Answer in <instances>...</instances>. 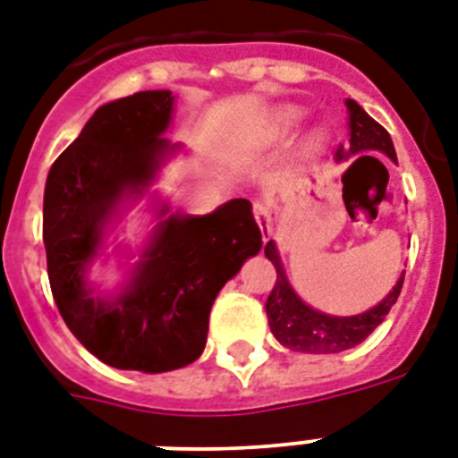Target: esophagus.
I'll return each mask as SVG.
<instances>
[{"label":"esophagus","instance_id":"1","mask_svg":"<svg viewBox=\"0 0 458 458\" xmlns=\"http://www.w3.org/2000/svg\"><path fill=\"white\" fill-rule=\"evenodd\" d=\"M252 215H255V222H258L259 229H262L265 241H269V236H272V226H269V215H267V206L262 200H255V203H252Z\"/></svg>","mask_w":458,"mask_h":458}]
</instances>
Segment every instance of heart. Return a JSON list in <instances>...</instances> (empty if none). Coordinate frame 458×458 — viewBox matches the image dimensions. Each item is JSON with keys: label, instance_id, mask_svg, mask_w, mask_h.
Segmentation results:
<instances>
[{"label": "heart", "instance_id": "obj_1", "mask_svg": "<svg viewBox=\"0 0 458 458\" xmlns=\"http://www.w3.org/2000/svg\"><path fill=\"white\" fill-rule=\"evenodd\" d=\"M300 118H302V115H300V111H286V113H284V115L276 120V125H274V130H272L274 139H276V141H281V144H286L288 139H291L293 131H295V127H298ZM321 144H324V137H321V134H312V137L305 141L307 156H312V153L319 151Z\"/></svg>", "mask_w": 458, "mask_h": 458}]
</instances>
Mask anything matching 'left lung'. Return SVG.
<instances>
[{"mask_svg": "<svg viewBox=\"0 0 458 458\" xmlns=\"http://www.w3.org/2000/svg\"><path fill=\"white\" fill-rule=\"evenodd\" d=\"M345 104L347 113H350V151L345 153L343 148H338L335 158L343 160L350 153L354 156L360 151H383L386 156L397 160L393 139L386 131V127L378 125L352 98H347ZM265 255L272 259L274 269H276V284H274L272 293L267 298L269 328H272L274 338L279 340L281 345L291 347L295 352L331 354L360 345L361 340L386 319L390 307L400 298L402 284H404V272H402L400 281L394 284L393 291L387 293L383 302L371 307L369 312L357 314V317H331V314L317 312L295 295V291L288 284L286 274H284L274 241H269L265 246Z\"/></svg>", "mask_w": 458, "mask_h": 458, "instance_id": "left-lung-1", "label": "left lung"}]
</instances>
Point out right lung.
Returning <instances> with one entry per match:
<instances>
[{
  "label": "right lung",
  "instance_id": "obj_1",
  "mask_svg": "<svg viewBox=\"0 0 458 458\" xmlns=\"http://www.w3.org/2000/svg\"><path fill=\"white\" fill-rule=\"evenodd\" d=\"M172 91H137L101 106L51 165L42 236L56 307L72 335L108 367L163 374L200 357L210 307L262 248L250 200L210 215H170L115 300L91 295L84 272L125 193L141 196L167 153ZM167 208L160 210L165 215Z\"/></svg>",
  "mask_w": 458,
  "mask_h": 458
}]
</instances>
